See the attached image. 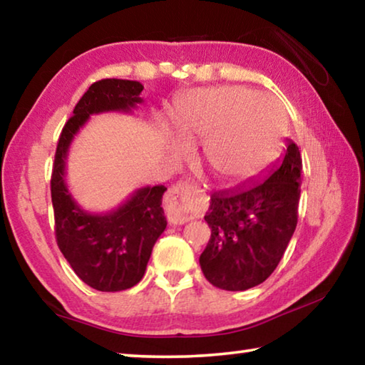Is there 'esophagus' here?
<instances>
[{
  "instance_id": "obj_1",
  "label": "esophagus",
  "mask_w": 365,
  "mask_h": 365,
  "mask_svg": "<svg viewBox=\"0 0 365 365\" xmlns=\"http://www.w3.org/2000/svg\"><path fill=\"white\" fill-rule=\"evenodd\" d=\"M196 190L188 183H177L165 193V212L172 224H183L193 217V196Z\"/></svg>"
}]
</instances>
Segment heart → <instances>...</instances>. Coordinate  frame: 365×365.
I'll return each mask as SVG.
<instances>
[{
	"label": "heart",
	"instance_id": "obj_1",
	"mask_svg": "<svg viewBox=\"0 0 365 365\" xmlns=\"http://www.w3.org/2000/svg\"><path fill=\"white\" fill-rule=\"evenodd\" d=\"M175 130L182 140L205 141L202 158L227 183L248 180L267 165L285 133V113L269 96L237 86L200 88L177 103ZM174 151L188 146L175 140Z\"/></svg>",
	"mask_w": 365,
	"mask_h": 365
}]
</instances>
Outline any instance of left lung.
Returning a JSON list of instances; mask_svg holds the SVG:
<instances>
[{
  "instance_id": "8db88e82",
  "label": "left lung",
  "mask_w": 365,
  "mask_h": 365,
  "mask_svg": "<svg viewBox=\"0 0 365 365\" xmlns=\"http://www.w3.org/2000/svg\"><path fill=\"white\" fill-rule=\"evenodd\" d=\"M301 169L299 148L288 141L280 163L262 177L211 196L205 215L211 238L200 256L209 283L245 292L269 279L298 224Z\"/></svg>"
}]
</instances>
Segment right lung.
Listing matches in <instances>:
<instances>
[{"mask_svg":"<svg viewBox=\"0 0 365 365\" xmlns=\"http://www.w3.org/2000/svg\"><path fill=\"white\" fill-rule=\"evenodd\" d=\"M143 85L135 80L95 82L66 122L54 156L51 201L56 242L78 279L98 292H122L143 279L154 243L168 227L163 205L164 185L135 190L119 207L91 214L73 200L66 183L71 143L91 114L132 113L141 101Z\"/></svg>","mask_w":365,"mask_h":365,"instance_id":"add662e5","label":"right lung"}]
</instances>
